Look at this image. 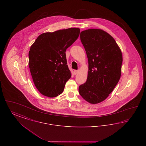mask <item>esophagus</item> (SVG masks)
<instances>
[{
    "mask_svg": "<svg viewBox=\"0 0 146 146\" xmlns=\"http://www.w3.org/2000/svg\"><path fill=\"white\" fill-rule=\"evenodd\" d=\"M78 72H79V71H78V70H74V72H74V74L76 75V74H78Z\"/></svg>",
    "mask_w": 146,
    "mask_h": 146,
    "instance_id": "esophagus-1",
    "label": "esophagus"
}]
</instances>
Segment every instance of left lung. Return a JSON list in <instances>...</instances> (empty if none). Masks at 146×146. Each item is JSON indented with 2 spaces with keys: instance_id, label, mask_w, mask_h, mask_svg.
<instances>
[{
  "instance_id": "left-lung-1",
  "label": "left lung",
  "mask_w": 146,
  "mask_h": 146,
  "mask_svg": "<svg viewBox=\"0 0 146 146\" xmlns=\"http://www.w3.org/2000/svg\"><path fill=\"white\" fill-rule=\"evenodd\" d=\"M80 40L89 62L86 82L79 87V93L92 104L100 103L109 96L121 76L123 56L111 35L99 29L82 31Z\"/></svg>"
}]
</instances>
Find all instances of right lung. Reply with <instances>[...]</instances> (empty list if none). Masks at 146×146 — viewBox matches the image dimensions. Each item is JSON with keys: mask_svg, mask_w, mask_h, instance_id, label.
<instances>
[{"mask_svg": "<svg viewBox=\"0 0 146 146\" xmlns=\"http://www.w3.org/2000/svg\"><path fill=\"white\" fill-rule=\"evenodd\" d=\"M79 33L78 28L44 33L31 46L28 65L35 86L42 95L55 97L62 93L71 77L66 51Z\"/></svg>", "mask_w": 146, "mask_h": 146, "instance_id": "obj_1", "label": "right lung"}]
</instances>
